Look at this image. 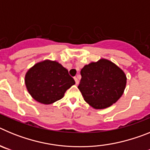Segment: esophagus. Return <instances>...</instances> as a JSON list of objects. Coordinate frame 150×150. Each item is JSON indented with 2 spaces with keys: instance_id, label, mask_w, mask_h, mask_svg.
<instances>
[{
  "instance_id": "34e87169",
  "label": "esophagus",
  "mask_w": 150,
  "mask_h": 150,
  "mask_svg": "<svg viewBox=\"0 0 150 150\" xmlns=\"http://www.w3.org/2000/svg\"><path fill=\"white\" fill-rule=\"evenodd\" d=\"M74 80H75V83H76V85L79 84V80H78L77 77H74Z\"/></svg>"
}]
</instances>
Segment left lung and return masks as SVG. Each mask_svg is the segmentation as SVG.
Segmentation results:
<instances>
[{"label": "left lung", "instance_id": "1", "mask_svg": "<svg viewBox=\"0 0 150 150\" xmlns=\"http://www.w3.org/2000/svg\"><path fill=\"white\" fill-rule=\"evenodd\" d=\"M78 88L84 100L95 109H104L122 95L127 78L121 68L107 59L91 62L81 70Z\"/></svg>", "mask_w": 150, "mask_h": 150}]
</instances>
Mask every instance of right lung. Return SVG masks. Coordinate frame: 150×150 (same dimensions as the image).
<instances>
[{
    "label": "right lung",
    "instance_id": "right-lung-1",
    "mask_svg": "<svg viewBox=\"0 0 150 150\" xmlns=\"http://www.w3.org/2000/svg\"><path fill=\"white\" fill-rule=\"evenodd\" d=\"M26 88L33 98L43 104L60 100L75 84L68 71L55 61L44 60L35 64L25 77Z\"/></svg>",
    "mask_w": 150,
    "mask_h": 150
}]
</instances>
